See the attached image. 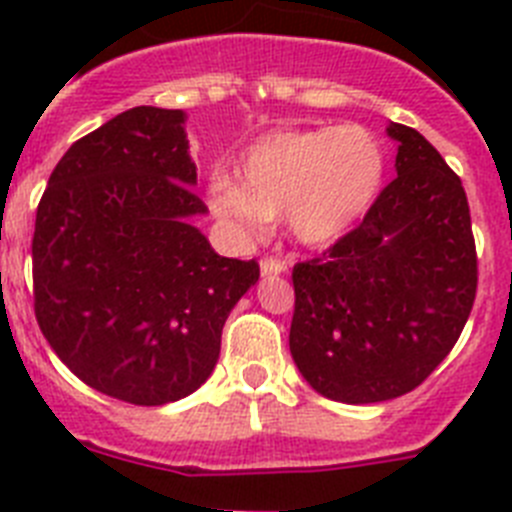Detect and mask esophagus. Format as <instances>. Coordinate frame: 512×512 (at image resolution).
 <instances>
[{"label": "esophagus", "mask_w": 512, "mask_h": 512, "mask_svg": "<svg viewBox=\"0 0 512 512\" xmlns=\"http://www.w3.org/2000/svg\"><path fill=\"white\" fill-rule=\"evenodd\" d=\"M287 271V261L277 259V256H266L261 259V274L264 277H277V274H284Z\"/></svg>", "instance_id": "1"}]
</instances>
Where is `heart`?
<instances>
[{
	"label": "heart",
	"mask_w": 512,
	"mask_h": 512,
	"mask_svg": "<svg viewBox=\"0 0 512 512\" xmlns=\"http://www.w3.org/2000/svg\"><path fill=\"white\" fill-rule=\"evenodd\" d=\"M384 148L361 125L274 130L238 161V182L217 174L210 207L246 238L284 220L305 246H325L359 223L384 182Z\"/></svg>",
	"instance_id": "heart-1"
}]
</instances>
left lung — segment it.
<instances>
[{
    "mask_svg": "<svg viewBox=\"0 0 512 512\" xmlns=\"http://www.w3.org/2000/svg\"><path fill=\"white\" fill-rule=\"evenodd\" d=\"M397 176L328 251L292 269L289 351L312 390L348 405L431 377L467 325L477 248L461 179L418 130L392 122Z\"/></svg>",
    "mask_w": 512,
    "mask_h": 512,
    "instance_id": "8db88e82",
    "label": "left lung"
}]
</instances>
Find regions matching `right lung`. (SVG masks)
<instances>
[{"mask_svg": "<svg viewBox=\"0 0 512 512\" xmlns=\"http://www.w3.org/2000/svg\"><path fill=\"white\" fill-rule=\"evenodd\" d=\"M184 112L133 107L63 153L33 235L35 318L84 384L130 405H166L207 382L256 259H225L189 223Z\"/></svg>", "mask_w": 512, "mask_h": 512, "instance_id": "add662e5", "label": "right lung"}]
</instances>
